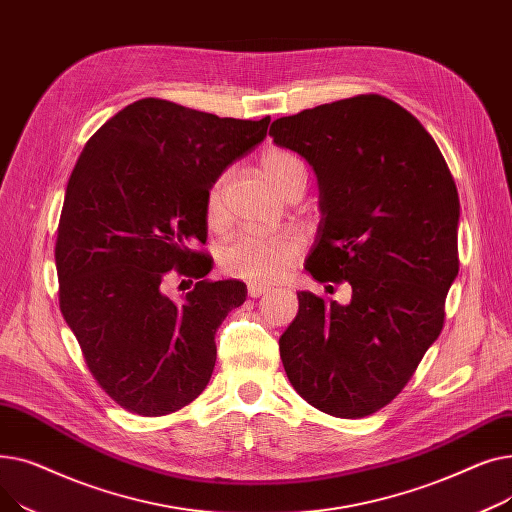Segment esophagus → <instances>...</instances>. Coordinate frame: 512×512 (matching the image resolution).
<instances>
[{
	"label": "esophagus",
	"mask_w": 512,
	"mask_h": 512,
	"mask_svg": "<svg viewBox=\"0 0 512 512\" xmlns=\"http://www.w3.org/2000/svg\"><path fill=\"white\" fill-rule=\"evenodd\" d=\"M270 290H272L270 286H263V284H249V286H247V292H249L251 299H257V297H261V294L270 292Z\"/></svg>",
	"instance_id": "1"
}]
</instances>
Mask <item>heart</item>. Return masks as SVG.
I'll list each match as a JSON object with an SVG mask.
<instances>
[{
  "mask_svg": "<svg viewBox=\"0 0 512 512\" xmlns=\"http://www.w3.org/2000/svg\"><path fill=\"white\" fill-rule=\"evenodd\" d=\"M261 170L272 184L290 195V191L307 182L303 159L282 147H272L261 155ZM207 222L218 226L224 220V178H218L207 191ZM303 253V240L294 232L280 234H238L220 249V267L230 278L255 284L282 278Z\"/></svg>",
  "mask_w": 512,
  "mask_h": 512,
  "instance_id": "heart-1",
  "label": "heart"
}]
</instances>
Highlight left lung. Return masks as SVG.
I'll return each mask as SVG.
<instances>
[{"instance_id":"left-lung-1","label":"left lung","mask_w":512,"mask_h":512,"mask_svg":"<svg viewBox=\"0 0 512 512\" xmlns=\"http://www.w3.org/2000/svg\"><path fill=\"white\" fill-rule=\"evenodd\" d=\"M319 182L321 218L305 270L348 282V305L299 292L280 338L292 388L311 407L359 419L386 407L444 328L459 274V193L423 124L384 95H357L272 122Z\"/></svg>"}]
</instances>
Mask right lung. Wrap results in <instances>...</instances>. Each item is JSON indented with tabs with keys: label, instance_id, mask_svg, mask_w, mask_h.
Wrapping results in <instances>:
<instances>
[{
	"label": "right lung",
	"instance_id": "1",
	"mask_svg": "<svg viewBox=\"0 0 512 512\" xmlns=\"http://www.w3.org/2000/svg\"><path fill=\"white\" fill-rule=\"evenodd\" d=\"M270 120L147 97L107 120L76 161L56 238L60 309L95 382L134 415H170L209 384L215 330L247 286L205 280L211 257L195 245L207 240V191ZM174 275L198 280L182 304L165 294Z\"/></svg>",
	"mask_w": 512,
	"mask_h": 512
}]
</instances>
